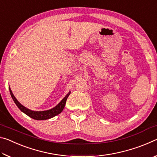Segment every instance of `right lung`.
<instances>
[{"instance_id": "obj_1", "label": "right lung", "mask_w": 157, "mask_h": 157, "mask_svg": "<svg viewBox=\"0 0 157 157\" xmlns=\"http://www.w3.org/2000/svg\"><path fill=\"white\" fill-rule=\"evenodd\" d=\"M9 89H10V95H11L12 98L13 99V100H14L15 104L17 105V106L18 107V109H19L22 112L26 114V115L30 116V118L34 119V120H38V121L47 120V119L53 118V117H55V116L59 114L63 111V108H64L66 100H67L68 97L71 94V91H69L68 94L66 95L59 104L55 106V107L50 109H48V110L37 111H33V110L29 109L26 108L25 107H24V106L21 105V103L17 100V98H15L14 94H13L10 87H9Z\"/></svg>"}]
</instances>
